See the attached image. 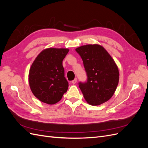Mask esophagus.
I'll return each mask as SVG.
<instances>
[{
  "instance_id": "esophagus-1",
  "label": "esophagus",
  "mask_w": 148,
  "mask_h": 148,
  "mask_svg": "<svg viewBox=\"0 0 148 148\" xmlns=\"http://www.w3.org/2000/svg\"><path fill=\"white\" fill-rule=\"evenodd\" d=\"M77 79L75 78L73 80V81H71V83H72V84H75L76 83H77Z\"/></svg>"
}]
</instances>
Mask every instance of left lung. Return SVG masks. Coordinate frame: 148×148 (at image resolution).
<instances>
[{
    "instance_id": "obj_1",
    "label": "left lung",
    "mask_w": 148,
    "mask_h": 148,
    "mask_svg": "<svg viewBox=\"0 0 148 148\" xmlns=\"http://www.w3.org/2000/svg\"><path fill=\"white\" fill-rule=\"evenodd\" d=\"M75 51L82 57L87 75V82L78 83L85 100L92 106L109 100L119 81V69L114 59L98 44L82 46Z\"/></svg>"
}]
</instances>
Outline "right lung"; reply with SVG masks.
Returning a JSON list of instances; mask_svg holds the SVG:
<instances>
[{"instance_id":"obj_1","label":"right lung","mask_w":148,"mask_h":148,"mask_svg":"<svg viewBox=\"0 0 148 148\" xmlns=\"http://www.w3.org/2000/svg\"><path fill=\"white\" fill-rule=\"evenodd\" d=\"M68 49H44L36 58L29 70V83L36 97L42 102L54 104L69 88L62 61Z\"/></svg>"}]
</instances>
